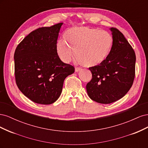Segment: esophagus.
<instances>
[{
    "mask_svg": "<svg viewBox=\"0 0 148 148\" xmlns=\"http://www.w3.org/2000/svg\"><path fill=\"white\" fill-rule=\"evenodd\" d=\"M82 70V69L79 68V67H76L75 68V72H78L79 71H80Z\"/></svg>",
    "mask_w": 148,
    "mask_h": 148,
    "instance_id": "1",
    "label": "esophagus"
}]
</instances>
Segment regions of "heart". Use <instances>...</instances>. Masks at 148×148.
Here are the masks:
<instances>
[{
    "label": "heart",
    "mask_w": 148,
    "mask_h": 148,
    "mask_svg": "<svg viewBox=\"0 0 148 148\" xmlns=\"http://www.w3.org/2000/svg\"><path fill=\"white\" fill-rule=\"evenodd\" d=\"M64 37L65 42L59 40L56 43L60 60L65 63L70 62L73 56L72 49L79 63L87 67L102 64L113 45V38L108 31L85 26L67 29Z\"/></svg>",
    "instance_id": "1"
}]
</instances>
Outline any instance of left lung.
Wrapping results in <instances>:
<instances>
[{
    "instance_id": "obj_1",
    "label": "left lung",
    "mask_w": 148,
    "mask_h": 148,
    "mask_svg": "<svg viewBox=\"0 0 148 148\" xmlns=\"http://www.w3.org/2000/svg\"><path fill=\"white\" fill-rule=\"evenodd\" d=\"M113 45L106 60L89 67L92 79L86 84L91 99L101 104H110L123 97L131 88L135 77L136 55L123 34L111 28Z\"/></svg>"
}]
</instances>
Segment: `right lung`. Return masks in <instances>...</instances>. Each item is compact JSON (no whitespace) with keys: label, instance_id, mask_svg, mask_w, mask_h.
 I'll use <instances>...</instances> for the list:
<instances>
[{"label":"right lung","instance_id":"add662e5","mask_svg":"<svg viewBox=\"0 0 148 148\" xmlns=\"http://www.w3.org/2000/svg\"><path fill=\"white\" fill-rule=\"evenodd\" d=\"M62 23L33 31L17 46L15 77L18 88L37 104H51L60 97L64 79L75 71L58 56L56 43Z\"/></svg>","mask_w":148,"mask_h":148}]
</instances>
